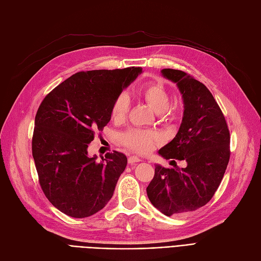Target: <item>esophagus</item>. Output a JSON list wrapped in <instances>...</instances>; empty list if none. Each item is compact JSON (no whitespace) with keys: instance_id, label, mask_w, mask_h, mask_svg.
<instances>
[{"instance_id":"obj_1","label":"esophagus","mask_w":261,"mask_h":261,"mask_svg":"<svg viewBox=\"0 0 261 261\" xmlns=\"http://www.w3.org/2000/svg\"><path fill=\"white\" fill-rule=\"evenodd\" d=\"M140 161H141V159H140L139 156H137V155H130L128 158V163H130V164L137 163V162H140Z\"/></svg>"}]
</instances>
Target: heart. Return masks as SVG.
Instances as JSON below:
<instances>
[{
  "mask_svg": "<svg viewBox=\"0 0 261 261\" xmlns=\"http://www.w3.org/2000/svg\"><path fill=\"white\" fill-rule=\"evenodd\" d=\"M137 97L146 102L161 117L168 116L171 98L169 91L161 84H148L144 86L137 91ZM127 109L128 101L126 97H117L111 108L112 120L116 123L123 122L127 114ZM159 141L160 136L156 133L144 129H129L122 135L123 145L140 153L151 151Z\"/></svg>",
  "mask_w": 261,
  "mask_h": 261,
  "instance_id": "1",
  "label": "heart"
}]
</instances>
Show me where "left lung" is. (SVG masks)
Instances as JSON below:
<instances>
[{
  "label": "left lung",
  "mask_w": 261,
  "mask_h": 261,
  "mask_svg": "<svg viewBox=\"0 0 261 261\" xmlns=\"http://www.w3.org/2000/svg\"><path fill=\"white\" fill-rule=\"evenodd\" d=\"M184 103L178 132L159 150L164 159L185 160V168L155 164L148 198L163 215L178 216L204 206L215 195L230 160V132L224 115L202 83L178 69L164 68Z\"/></svg>",
  "instance_id": "left-lung-1"
}]
</instances>
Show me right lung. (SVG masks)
<instances>
[{
	"label": "right lung",
	"instance_id": "right-lung-1",
	"mask_svg": "<svg viewBox=\"0 0 261 261\" xmlns=\"http://www.w3.org/2000/svg\"><path fill=\"white\" fill-rule=\"evenodd\" d=\"M143 73L141 67L97 69L67 78L39 107L33 136V156L46 198L61 212L86 218L112 198L127 158L88 155L94 132L111 120L113 102Z\"/></svg>",
	"mask_w": 261,
	"mask_h": 261
}]
</instances>
